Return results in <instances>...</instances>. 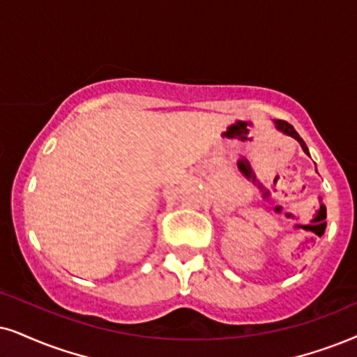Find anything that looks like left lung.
<instances>
[{
    "instance_id": "8db88e82",
    "label": "left lung",
    "mask_w": 357,
    "mask_h": 357,
    "mask_svg": "<svg viewBox=\"0 0 357 357\" xmlns=\"http://www.w3.org/2000/svg\"><path fill=\"white\" fill-rule=\"evenodd\" d=\"M275 126H277V128H278L282 133H285V135H288V137L295 138L296 142H298L300 145H301V148H303V151L306 153V155H310L308 148H306V145H305V142H303V139H301L300 135L296 133V130L293 128V126H291L290 123H288V121H285V120H275Z\"/></svg>"
}]
</instances>
